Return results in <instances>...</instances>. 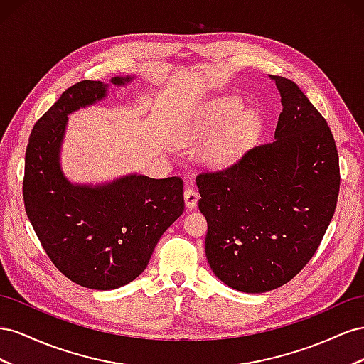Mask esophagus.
Masks as SVG:
<instances>
[{
	"label": "esophagus",
	"mask_w": 364,
	"mask_h": 364,
	"mask_svg": "<svg viewBox=\"0 0 364 364\" xmlns=\"http://www.w3.org/2000/svg\"><path fill=\"white\" fill-rule=\"evenodd\" d=\"M198 200H200V196H198V193H196V191L193 188H186L184 189V204H186V207H188L189 210L195 209L196 204H198Z\"/></svg>",
	"instance_id": "esophagus-1"
}]
</instances>
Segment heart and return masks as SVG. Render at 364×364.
<instances>
[{
    "label": "heart",
    "instance_id": "obj_1",
    "mask_svg": "<svg viewBox=\"0 0 364 364\" xmlns=\"http://www.w3.org/2000/svg\"><path fill=\"white\" fill-rule=\"evenodd\" d=\"M242 111V102L233 96L205 102L184 122L178 141L183 146H200L208 143L204 160L212 169L230 168L255 140L257 131L256 114H245L236 122Z\"/></svg>",
    "mask_w": 364,
    "mask_h": 364
}]
</instances>
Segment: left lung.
Listing matches in <instances>:
<instances>
[{"label":"left lung","mask_w":364,"mask_h":364,"mask_svg":"<svg viewBox=\"0 0 364 364\" xmlns=\"http://www.w3.org/2000/svg\"><path fill=\"white\" fill-rule=\"evenodd\" d=\"M272 79L282 103L274 141L196 178L212 272L253 294L282 287L309 262L340 189L338 154L326 120L293 80Z\"/></svg>","instance_id":"1"}]
</instances>
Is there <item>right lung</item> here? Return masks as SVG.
<instances>
[{
    "mask_svg": "<svg viewBox=\"0 0 364 364\" xmlns=\"http://www.w3.org/2000/svg\"><path fill=\"white\" fill-rule=\"evenodd\" d=\"M132 80L116 76L109 82L123 87ZM108 87L82 80L35 123L23 186L27 216L51 262L77 285L103 291L139 277L161 235L184 210L178 176L155 180L128 173L108 183L80 184L62 171L68 116L105 99Z\"/></svg>",
    "mask_w": 364,
    "mask_h": 364,
    "instance_id": "add662e5",
    "label": "right lung"
}]
</instances>
